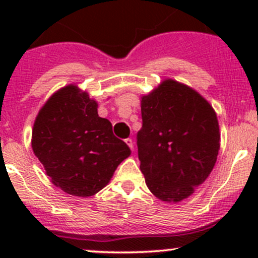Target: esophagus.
Here are the masks:
<instances>
[{
  "mask_svg": "<svg viewBox=\"0 0 258 258\" xmlns=\"http://www.w3.org/2000/svg\"><path fill=\"white\" fill-rule=\"evenodd\" d=\"M125 142H126L127 146H128L133 150V141H132V139L131 138H127V139H125Z\"/></svg>",
  "mask_w": 258,
  "mask_h": 258,
  "instance_id": "obj_1",
  "label": "esophagus"
}]
</instances>
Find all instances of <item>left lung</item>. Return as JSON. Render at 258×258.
I'll return each mask as SVG.
<instances>
[{
  "label": "left lung",
  "mask_w": 258,
  "mask_h": 258,
  "mask_svg": "<svg viewBox=\"0 0 258 258\" xmlns=\"http://www.w3.org/2000/svg\"><path fill=\"white\" fill-rule=\"evenodd\" d=\"M138 158L147 186L165 203H179L203 184L217 160L216 111L184 84L166 79L141 97Z\"/></svg>",
  "instance_id": "left-lung-1"
}]
</instances>
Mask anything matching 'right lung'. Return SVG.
<instances>
[{
    "mask_svg": "<svg viewBox=\"0 0 258 258\" xmlns=\"http://www.w3.org/2000/svg\"><path fill=\"white\" fill-rule=\"evenodd\" d=\"M97 109L98 103L72 84L49 97L34 122V154L53 184L74 197L87 198L102 190L131 155Z\"/></svg>",
    "mask_w": 258,
    "mask_h": 258,
    "instance_id": "1",
    "label": "right lung"
}]
</instances>
